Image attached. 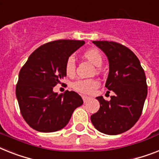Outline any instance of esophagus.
Segmentation results:
<instances>
[{"instance_id": "esophagus-1", "label": "esophagus", "mask_w": 159, "mask_h": 159, "mask_svg": "<svg viewBox=\"0 0 159 159\" xmlns=\"http://www.w3.org/2000/svg\"><path fill=\"white\" fill-rule=\"evenodd\" d=\"M82 100H83L84 103H86V102H87L89 100H90V99H91V98L88 97V96H86V95H82Z\"/></svg>"}]
</instances>
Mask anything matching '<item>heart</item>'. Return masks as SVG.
I'll use <instances>...</instances> for the list:
<instances>
[{"label": "heart", "mask_w": 159, "mask_h": 159, "mask_svg": "<svg viewBox=\"0 0 159 159\" xmlns=\"http://www.w3.org/2000/svg\"><path fill=\"white\" fill-rule=\"evenodd\" d=\"M83 57L93 65L100 67L103 64V56L97 48H91L83 53ZM76 64L74 59L69 57L64 64V72L68 77H73L75 74ZM99 86V82L95 79H80L72 84V87L74 91L82 94H91Z\"/></svg>", "instance_id": "b5f03b06"}]
</instances>
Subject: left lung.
Returning a JSON list of instances; mask_svg holds the SVG:
<instances>
[{"instance_id":"8db88e82","label":"left lung","mask_w":159,"mask_h":159,"mask_svg":"<svg viewBox=\"0 0 159 159\" xmlns=\"http://www.w3.org/2000/svg\"><path fill=\"white\" fill-rule=\"evenodd\" d=\"M93 43L108 57L109 73L105 86L115 95L109 101L96 97L100 107L91 116V122L102 133L118 135L131 129L142 113L147 96L145 73L136 55L122 44L108 41Z\"/></svg>"}]
</instances>
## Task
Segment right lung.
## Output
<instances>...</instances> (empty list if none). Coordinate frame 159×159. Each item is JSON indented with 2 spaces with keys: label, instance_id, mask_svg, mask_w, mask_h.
I'll return each instance as SVG.
<instances>
[{
  "label": "right lung",
  "instance_id": "obj_1",
  "mask_svg": "<svg viewBox=\"0 0 159 159\" xmlns=\"http://www.w3.org/2000/svg\"><path fill=\"white\" fill-rule=\"evenodd\" d=\"M84 41L58 40L35 50L19 72L16 97L21 114L33 129L41 132H54L64 128L73 111L83 104L75 91L58 95L54 86L66 73L64 64Z\"/></svg>",
  "mask_w": 159,
  "mask_h": 159
}]
</instances>
